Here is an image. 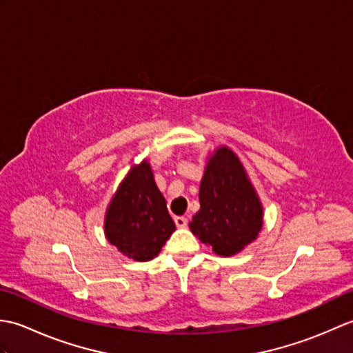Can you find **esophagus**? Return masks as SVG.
<instances>
[{"instance_id": "34e87169", "label": "esophagus", "mask_w": 353, "mask_h": 353, "mask_svg": "<svg viewBox=\"0 0 353 353\" xmlns=\"http://www.w3.org/2000/svg\"><path fill=\"white\" fill-rule=\"evenodd\" d=\"M174 223L179 229H183L186 228V224H188V220H186L185 216H174Z\"/></svg>"}]
</instances>
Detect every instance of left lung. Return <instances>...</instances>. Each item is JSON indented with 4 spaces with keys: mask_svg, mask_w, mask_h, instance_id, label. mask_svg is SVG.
<instances>
[{
    "mask_svg": "<svg viewBox=\"0 0 353 353\" xmlns=\"http://www.w3.org/2000/svg\"><path fill=\"white\" fill-rule=\"evenodd\" d=\"M199 200L200 209L190 221V229L216 254L234 256L258 238L264 208L232 148L220 145L208 157Z\"/></svg>",
    "mask_w": 353,
    "mask_h": 353,
    "instance_id": "left-lung-1",
    "label": "left lung"
}]
</instances>
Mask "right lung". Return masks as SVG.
Listing matches in <instances>:
<instances>
[{
  "mask_svg": "<svg viewBox=\"0 0 353 353\" xmlns=\"http://www.w3.org/2000/svg\"><path fill=\"white\" fill-rule=\"evenodd\" d=\"M174 230L152 165L147 159L132 165L104 214L108 241L129 259L145 262L159 254Z\"/></svg>",
  "mask_w": 353,
  "mask_h": 353,
  "instance_id": "add662e5",
  "label": "right lung"
}]
</instances>
